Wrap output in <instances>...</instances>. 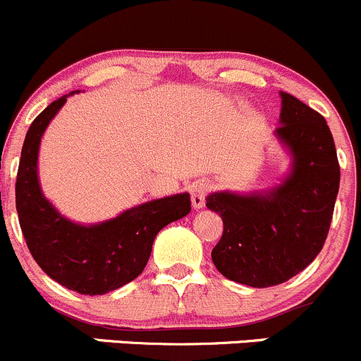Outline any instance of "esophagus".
<instances>
[{
	"label": "esophagus",
	"mask_w": 361,
	"mask_h": 361,
	"mask_svg": "<svg viewBox=\"0 0 361 361\" xmlns=\"http://www.w3.org/2000/svg\"><path fill=\"white\" fill-rule=\"evenodd\" d=\"M212 191V182L208 179H200L191 185L189 192H191V203L195 208H202L205 205V198L208 192Z\"/></svg>",
	"instance_id": "obj_1"
}]
</instances>
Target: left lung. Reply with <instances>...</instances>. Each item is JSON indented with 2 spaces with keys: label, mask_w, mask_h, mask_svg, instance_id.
I'll return each mask as SVG.
<instances>
[{
  "label": "left lung",
  "mask_w": 361,
  "mask_h": 361,
  "mask_svg": "<svg viewBox=\"0 0 361 361\" xmlns=\"http://www.w3.org/2000/svg\"><path fill=\"white\" fill-rule=\"evenodd\" d=\"M280 123L278 137L293 154L290 177L269 195L207 198L224 222L212 261L226 278L255 288L288 281L314 261L339 192L341 169L325 118L281 92Z\"/></svg>",
  "instance_id": "8db88e82"
}]
</instances>
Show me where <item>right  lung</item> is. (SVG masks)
<instances>
[{
    "label": "right lung",
    "mask_w": 361,
    "mask_h": 361,
    "mask_svg": "<svg viewBox=\"0 0 361 361\" xmlns=\"http://www.w3.org/2000/svg\"><path fill=\"white\" fill-rule=\"evenodd\" d=\"M66 99L54 100L29 126L15 182V207L29 252L44 273L69 290L102 295L142 273L159 229L188 215L191 202L188 192L154 200L90 228L59 215L43 198L36 161L44 128Z\"/></svg>",
    "instance_id": "add662e5"
}]
</instances>
